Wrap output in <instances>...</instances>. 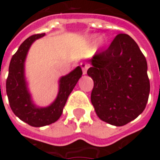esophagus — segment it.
I'll list each match as a JSON object with an SVG mask.
<instances>
[{"mask_svg":"<svg viewBox=\"0 0 160 160\" xmlns=\"http://www.w3.org/2000/svg\"><path fill=\"white\" fill-rule=\"evenodd\" d=\"M81 66V68H82V70H83V75H85L86 73H87V69L90 68V64L88 63H85V62H83V63H81L80 64Z\"/></svg>","mask_w":160,"mask_h":160,"instance_id":"1","label":"esophagus"}]
</instances>
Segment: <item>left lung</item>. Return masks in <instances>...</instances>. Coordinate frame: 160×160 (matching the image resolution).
Instances as JSON below:
<instances>
[{
	"label": "left lung",
	"mask_w": 160,
	"mask_h": 160,
	"mask_svg": "<svg viewBox=\"0 0 160 160\" xmlns=\"http://www.w3.org/2000/svg\"><path fill=\"white\" fill-rule=\"evenodd\" d=\"M91 62L87 74L93 80L91 102L97 116L116 126L135 119L144 110L151 88L147 61L137 43L118 34Z\"/></svg>",
	"instance_id": "left-lung-1"
}]
</instances>
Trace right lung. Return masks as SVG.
<instances>
[{
	"label": "right lung",
	"mask_w": 160,
	"mask_h": 160,
	"mask_svg": "<svg viewBox=\"0 0 160 160\" xmlns=\"http://www.w3.org/2000/svg\"><path fill=\"white\" fill-rule=\"evenodd\" d=\"M44 34H34L22 42L11 58L6 81V92L11 110L19 119L35 127L51 125L60 118L68 96L83 74L81 68L77 67L68 75L60 78L58 97L51 106L47 108L34 106L27 89L24 77V62L33 42Z\"/></svg>",
	"instance_id": "1"
}]
</instances>
